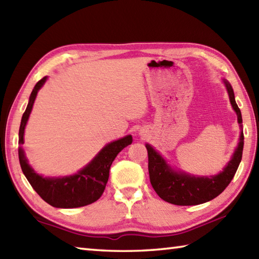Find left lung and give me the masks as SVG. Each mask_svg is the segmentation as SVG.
<instances>
[{
    "label": "left lung",
    "instance_id": "8db88e82",
    "mask_svg": "<svg viewBox=\"0 0 259 259\" xmlns=\"http://www.w3.org/2000/svg\"><path fill=\"white\" fill-rule=\"evenodd\" d=\"M224 82L227 88L230 103L237 113L238 123L241 126L243 119L240 109L235 101L234 90L228 81L224 79ZM146 148L148 150V170L150 183L158 196L174 205L194 206L216 198L233 180L243 157L244 134L243 131L240 133L238 147L236 148L227 166L221 174L210 177H195L185 172L176 171L150 145L147 144Z\"/></svg>",
    "mask_w": 259,
    "mask_h": 259
}]
</instances>
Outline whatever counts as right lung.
<instances>
[{
	"label": "right lung",
	"mask_w": 259,
	"mask_h": 259,
	"mask_svg": "<svg viewBox=\"0 0 259 259\" xmlns=\"http://www.w3.org/2000/svg\"><path fill=\"white\" fill-rule=\"evenodd\" d=\"M46 81L47 76L42 78L35 84L34 89L32 90L27 107L22 115L19 130L20 146L24 144V129L37 91L41 89ZM131 142H133V137L130 135L110 142L102 148V150L93 158L89 164L78 171V174L62 178H47L37 175L27 163V159L21 147L19 148V159L22 171L27 181L43 200L57 208H78L90 205L101 197L108 183L109 170L114 158L124 147L131 145Z\"/></svg>",
	"instance_id": "obj_1"
}]
</instances>
